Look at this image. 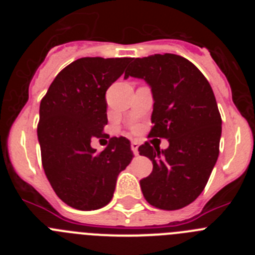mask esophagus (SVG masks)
I'll return each instance as SVG.
<instances>
[{"label": "esophagus", "instance_id": "esophagus-1", "mask_svg": "<svg viewBox=\"0 0 255 255\" xmlns=\"http://www.w3.org/2000/svg\"><path fill=\"white\" fill-rule=\"evenodd\" d=\"M138 148H139V144L136 143V141H132V143H131V150H132V153H134L135 155L139 154Z\"/></svg>", "mask_w": 255, "mask_h": 255}]
</instances>
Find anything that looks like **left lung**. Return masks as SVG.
I'll return each instance as SVG.
<instances>
[{"label": "left lung", "instance_id": "obj_1", "mask_svg": "<svg viewBox=\"0 0 255 255\" xmlns=\"http://www.w3.org/2000/svg\"><path fill=\"white\" fill-rule=\"evenodd\" d=\"M150 88L153 128L149 136L166 138L168 148L144 143L139 154L153 171L140 180L144 198L161 209H180L203 191L218 158L222 120L208 80L190 61L164 53L135 58L125 71Z\"/></svg>", "mask_w": 255, "mask_h": 255}]
</instances>
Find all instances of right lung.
Instances as JSON below:
<instances>
[{"mask_svg": "<svg viewBox=\"0 0 255 255\" xmlns=\"http://www.w3.org/2000/svg\"><path fill=\"white\" fill-rule=\"evenodd\" d=\"M129 57H83L65 67L40 102L38 141L44 173L57 197L80 211L105 207L119 173L131 162L130 141L112 138L103 152L91 147L107 125L106 92Z\"/></svg>", "mask_w": 255, "mask_h": 255, "instance_id": "obj_1", "label": "right lung"}]
</instances>
